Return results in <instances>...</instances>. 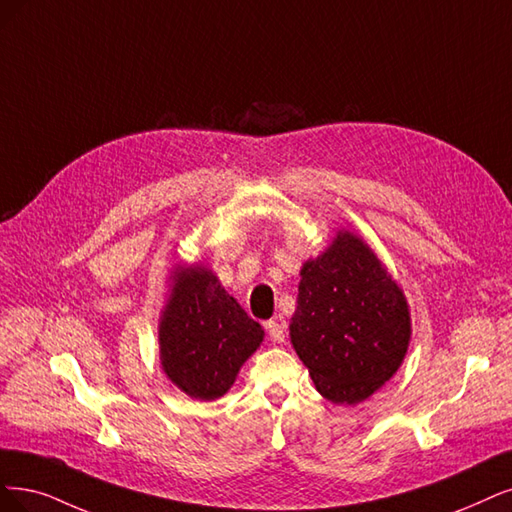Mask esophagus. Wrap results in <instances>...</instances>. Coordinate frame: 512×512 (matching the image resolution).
<instances>
[{
	"mask_svg": "<svg viewBox=\"0 0 512 512\" xmlns=\"http://www.w3.org/2000/svg\"><path fill=\"white\" fill-rule=\"evenodd\" d=\"M266 331H268L272 342H276V344L285 342L287 327H285V323H282V320H268V323H266Z\"/></svg>",
	"mask_w": 512,
	"mask_h": 512,
	"instance_id": "1",
	"label": "esophagus"
}]
</instances>
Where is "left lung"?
I'll use <instances>...</instances> for the list:
<instances>
[{"label":"left lung","instance_id":"1","mask_svg":"<svg viewBox=\"0 0 512 512\" xmlns=\"http://www.w3.org/2000/svg\"><path fill=\"white\" fill-rule=\"evenodd\" d=\"M409 337L403 291L361 238L339 232L304 263L291 342L325 399L365 401L401 367Z\"/></svg>","mask_w":512,"mask_h":512}]
</instances>
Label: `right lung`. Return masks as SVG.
<instances>
[{"label":"right lung","instance_id":"right-lung-1","mask_svg":"<svg viewBox=\"0 0 512 512\" xmlns=\"http://www.w3.org/2000/svg\"><path fill=\"white\" fill-rule=\"evenodd\" d=\"M173 280L160 325L164 373L192 399L215 401L259 348L263 329L211 272L187 268Z\"/></svg>","mask_w":512,"mask_h":512}]
</instances>
